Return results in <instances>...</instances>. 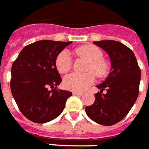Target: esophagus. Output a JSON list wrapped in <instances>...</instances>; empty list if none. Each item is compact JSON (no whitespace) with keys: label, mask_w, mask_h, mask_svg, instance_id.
Returning <instances> with one entry per match:
<instances>
[{"label":"esophagus","mask_w":149,"mask_h":149,"mask_svg":"<svg viewBox=\"0 0 149 149\" xmlns=\"http://www.w3.org/2000/svg\"><path fill=\"white\" fill-rule=\"evenodd\" d=\"M73 95H83V93H82V92H79V91H74V92H73Z\"/></svg>","instance_id":"34e87169"}]
</instances>
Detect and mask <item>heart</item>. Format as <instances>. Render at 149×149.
I'll list each match as a JSON object with an SVG mask.
<instances>
[{
    "mask_svg": "<svg viewBox=\"0 0 149 149\" xmlns=\"http://www.w3.org/2000/svg\"><path fill=\"white\" fill-rule=\"evenodd\" d=\"M74 53L81 58L88 61L84 74H71L64 79L63 84L66 89L75 91H82L95 82V75L98 78H103L109 71V65L103 58V52L94 45H84L77 48ZM56 68L61 74H66L72 68L73 62L70 53L66 50L60 52L55 60Z\"/></svg>",
    "mask_w": 149,
    "mask_h": 149,
    "instance_id": "b5f03b06",
    "label": "heart"
}]
</instances>
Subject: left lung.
Masks as SVG:
<instances>
[{
    "mask_svg": "<svg viewBox=\"0 0 149 149\" xmlns=\"http://www.w3.org/2000/svg\"><path fill=\"white\" fill-rule=\"evenodd\" d=\"M110 57L111 70L107 79L98 85L95 103L85 108L91 120L111 126L127 115L139 95L140 68L132 49L113 40L94 42ZM103 90L107 91L103 94Z\"/></svg>",
    "mask_w": 149,
    "mask_h": 149,
    "instance_id": "obj_1",
    "label": "left lung"
}]
</instances>
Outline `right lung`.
<instances>
[{"mask_svg": "<svg viewBox=\"0 0 149 149\" xmlns=\"http://www.w3.org/2000/svg\"><path fill=\"white\" fill-rule=\"evenodd\" d=\"M71 43L50 40L31 43L22 49L13 63L11 92L19 110L33 123H46L57 118L72 95L70 91L57 88L62 78L55 64L58 54Z\"/></svg>", "mask_w": 149, "mask_h": 149, "instance_id": "obj_1", "label": "right lung"}]
</instances>
